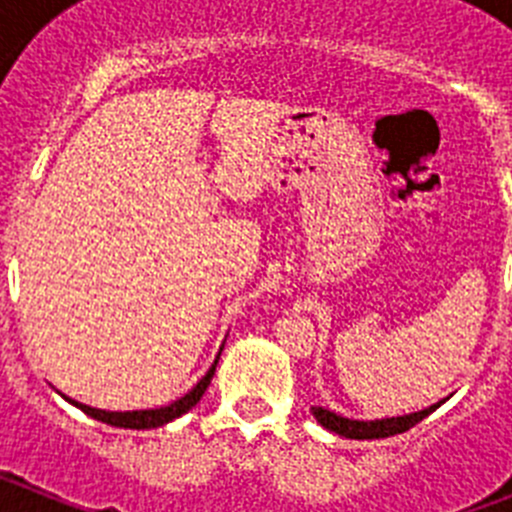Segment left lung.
Here are the masks:
<instances>
[{
	"instance_id": "obj_1",
	"label": "left lung",
	"mask_w": 512,
	"mask_h": 512,
	"mask_svg": "<svg viewBox=\"0 0 512 512\" xmlns=\"http://www.w3.org/2000/svg\"><path fill=\"white\" fill-rule=\"evenodd\" d=\"M443 402H436L431 408L418 410V413L410 415H397V418H379V420H354V418H343V415L333 413V410L325 408H310V413L315 415L320 425H323L325 431H333L343 438H356V441H364V438H387V436H397V433L410 431L413 425H418L420 420L428 418L436 408H441Z\"/></svg>"
}]
</instances>
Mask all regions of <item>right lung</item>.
Returning a JSON list of instances; mask_svg holds the SVG:
<instances>
[{
	"mask_svg": "<svg viewBox=\"0 0 512 512\" xmlns=\"http://www.w3.org/2000/svg\"><path fill=\"white\" fill-rule=\"evenodd\" d=\"M225 346V343H223ZM223 346H220V351H217L215 361H212V366L207 369L205 377L200 379V382L194 384L192 390L187 392L184 397H179V400H174L171 405H164V408H151V410H125V413H117V410H99V408H92V405H84V402H76L71 400V397L63 395V400L71 402L74 408H79L81 413H87L89 418L99 420V423H107V425H115V428H133V431H148V428H158V425H166L171 423V420L182 418L187 410H192L197 402H200V397L205 395L207 384H210L212 374H215V366H217V359H220V354H223Z\"/></svg>",
	"mask_w": 512,
	"mask_h": 512,
	"instance_id": "obj_1",
	"label": "right lung"
}]
</instances>
